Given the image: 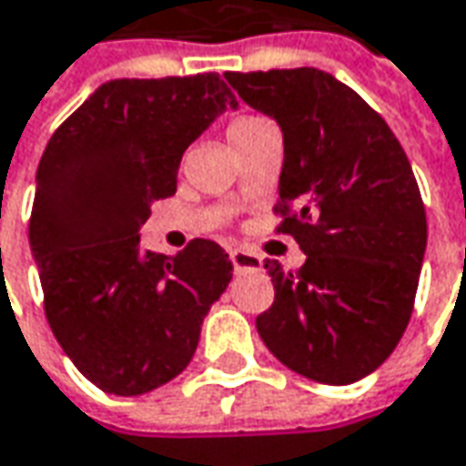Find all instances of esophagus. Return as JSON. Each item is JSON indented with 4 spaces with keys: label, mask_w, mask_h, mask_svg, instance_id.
Wrapping results in <instances>:
<instances>
[{
    "label": "esophagus",
    "mask_w": 466,
    "mask_h": 466,
    "mask_svg": "<svg viewBox=\"0 0 466 466\" xmlns=\"http://www.w3.org/2000/svg\"><path fill=\"white\" fill-rule=\"evenodd\" d=\"M229 258H232V266L237 271H245V268H253L255 271V268H260V258L250 253V250H245V248H234Z\"/></svg>",
    "instance_id": "1"
}]
</instances>
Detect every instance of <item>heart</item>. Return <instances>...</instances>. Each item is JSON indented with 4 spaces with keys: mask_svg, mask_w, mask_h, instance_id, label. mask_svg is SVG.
<instances>
[{
    "mask_svg": "<svg viewBox=\"0 0 466 466\" xmlns=\"http://www.w3.org/2000/svg\"><path fill=\"white\" fill-rule=\"evenodd\" d=\"M266 125H271L266 116H260V114H239V116H234L232 122H229V140L237 143V140H242V137H248L250 132L260 130V127H266Z\"/></svg>",
    "mask_w": 466,
    "mask_h": 466,
    "instance_id": "obj_1",
    "label": "heart"
}]
</instances>
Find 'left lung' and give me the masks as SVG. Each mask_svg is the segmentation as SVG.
<instances>
[{"instance_id": "1", "label": "left lung", "mask_w": 466, "mask_h": 466, "mask_svg": "<svg viewBox=\"0 0 466 466\" xmlns=\"http://www.w3.org/2000/svg\"><path fill=\"white\" fill-rule=\"evenodd\" d=\"M224 77L284 132L276 232L305 253L297 271L266 260L276 294L258 334L294 373L354 383L394 352L415 308L428 218L410 158L386 119L329 72Z\"/></svg>"}]
</instances>
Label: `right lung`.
<instances>
[{
    "instance_id": "obj_1",
    "label": "right lung",
    "mask_w": 466,
    "mask_h": 466,
    "mask_svg": "<svg viewBox=\"0 0 466 466\" xmlns=\"http://www.w3.org/2000/svg\"><path fill=\"white\" fill-rule=\"evenodd\" d=\"M227 106L237 101L216 72L109 80L41 156L28 239L44 313L75 368L106 394H146L182 373L232 281L213 239L167 258L140 250L137 234L153 200L177 190L185 148Z\"/></svg>"
}]
</instances>
